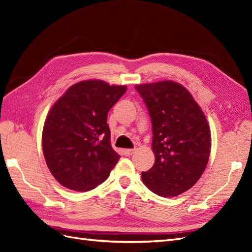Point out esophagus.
I'll use <instances>...</instances> for the list:
<instances>
[{
	"label": "esophagus",
	"mask_w": 252,
	"mask_h": 252,
	"mask_svg": "<svg viewBox=\"0 0 252 252\" xmlns=\"http://www.w3.org/2000/svg\"><path fill=\"white\" fill-rule=\"evenodd\" d=\"M134 149H124V155L126 156V157H130V156H132L133 154H134Z\"/></svg>",
	"instance_id": "esophagus-1"
}]
</instances>
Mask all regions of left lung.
Wrapping results in <instances>:
<instances>
[{
    "instance_id": "left-lung-1",
    "label": "left lung",
    "mask_w": 252,
    "mask_h": 252,
    "mask_svg": "<svg viewBox=\"0 0 252 252\" xmlns=\"http://www.w3.org/2000/svg\"><path fill=\"white\" fill-rule=\"evenodd\" d=\"M152 123L154 166L142 180L158 195L170 197L187 191L203 174L211 149L207 120L181 84L162 81L136 85Z\"/></svg>"
}]
</instances>
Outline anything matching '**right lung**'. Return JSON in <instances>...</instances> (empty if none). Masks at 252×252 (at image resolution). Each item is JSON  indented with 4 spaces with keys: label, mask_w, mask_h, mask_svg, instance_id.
<instances>
[{
    "label": "right lung",
    "mask_w": 252,
    "mask_h": 252,
    "mask_svg": "<svg viewBox=\"0 0 252 252\" xmlns=\"http://www.w3.org/2000/svg\"><path fill=\"white\" fill-rule=\"evenodd\" d=\"M126 86L100 80L67 89L45 121L42 146L55 179L74 191H89L107 179L120 156L110 145L107 114Z\"/></svg>",
    "instance_id": "add662e5"
}]
</instances>
